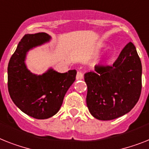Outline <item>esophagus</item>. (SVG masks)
I'll return each mask as SVG.
<instances>
[{"label":"esophagus","instance_id":"obj_1","mask_svg":"<svg viewBox=\"0 0 149 149\" xmlns=\"http://www.w3.org/2000/svg\"><path fill=\"white\" fill-rule=\"evenodd\" d=\"M84 78V74L81 72H77V75H76V79L77 80H82Z\"/></svg>","mask_w":149,"mask_h":149}]
</instances>
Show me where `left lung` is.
I'll use <instances>...</instances> for the list:
<instances>
[{
    "label": "left lung",
    "instance_id": "obj_1",
    "mask_svg": "<svg viewBox=\"0 0 149 149\" xmlns=\"http://www.w3.org/2000/svg\"><path fill=\"white\" fill-rule=\"evenodd\" d=\"M142 63L132 42L123 48L113 65H98L84 74L87 106L92 116L111 120L132 110L142 90Z\"/></svg>",
    "mask_w": 149,
    "mask_h": 149
}]
</instances>
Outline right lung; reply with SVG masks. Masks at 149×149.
Wrapping results in <instances>:
<instances>
[{
  "label": "right lung",
  "mask_w": 149,
  "mask_h": 149,
  "mask_svg": "<svg viewBox=\"0 0 149 149\" xmlns=\"http://www.w3.org/2000/svg\"><path fill=\"white\" fill-rule=\"evenodd\" d=\"M50 39L51 36L45 33L25 35L7 68V85L11 99L24 113L38 120L48 119L57 113L77 74L74 69L59 73L49 68L37 75L28 69L25 62L28 52Z\"/></svg>",
  "instance_id": "right-lung-1"
}]
</instances>
